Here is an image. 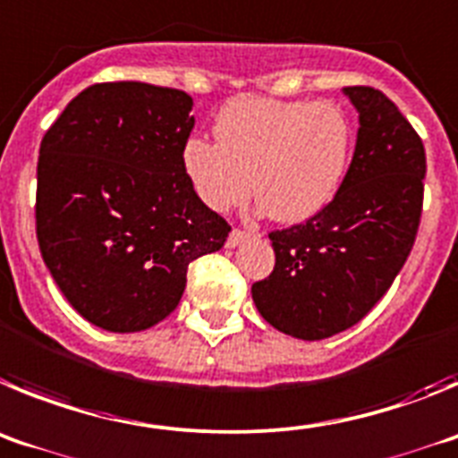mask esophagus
Segmentation results:
<instances>
[{"label": "esophagus", "instance_id": "obj_1", "mask_svg": "<svg viewBox=\"0 0 458 458\" xmlns=\"http://www.w3.org/2000/svg\"><path fill=\"white\" fill-rule=\"evenodd\" d=\"M255 230H244V228H233V233H230L228 237V246L233 249V246H237L239 242H244L246 237H253Z\"/></svg>", "mask_w": 458, "mask_h": 458}]
</instances>
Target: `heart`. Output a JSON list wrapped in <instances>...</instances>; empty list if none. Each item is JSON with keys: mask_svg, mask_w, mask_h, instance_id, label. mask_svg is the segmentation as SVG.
Returning a JSON list of instances; mask_svg holds the SVG:
<instances>
[{"mask_svg": "<svg viewBox=\"0 0 458 458\" xmlns=\"http://www.w3.org/2000/svg\"><path fill=\"white\" fill-rule=\"evenodd\" d=\"M216 143L191 139L184 171L199 199L228 212L255 191L271 219L299 224L340 189L353 130L333 102L239 98L214 123Z\"/></svg>", "mask_w": 458, "mask_h": 458, "instance_id": "1", "label": "heart"}]
</instances>
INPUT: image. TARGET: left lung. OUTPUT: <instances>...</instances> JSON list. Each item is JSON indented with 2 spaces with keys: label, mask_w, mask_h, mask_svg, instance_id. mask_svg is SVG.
I'll return each instance as SVG.
<instances>
[{
  "label": "left lung",
  "mask_w": 458,
  "mask_h": 458,
  "mask_svg": "<svg viewBox=\"0 0 458 458\" xmlns=\"http://www.w3.org/2000/svg\"><path fill=\"white\" fill-rule=\"evenodd\" d=\"M344 93L360 114L347 175L321 212L271 230L274 271L250 287L259 315L299 340H324L368 315L409 259L422 216L420 134L378 89Z\"/></svg>",
  "instance_id": "8db88e82"
}]
</instances>
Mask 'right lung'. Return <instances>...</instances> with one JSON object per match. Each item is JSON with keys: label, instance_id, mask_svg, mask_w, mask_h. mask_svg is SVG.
Returning <instances> with one entry per match:
<instances>
[{"label": "right lung", "instance_id": "right-lung-1", "mask_svg": "<svg viewBox=\"0 0 458 458\" xmlns=\"http://www.w3.org/2000/svg\"><path fill=\"white\" fill-rule=\"evenodd\" d=\"M189 111L184 90L102 81L40 141V255L70 306L105 331H146L171 315L189 265L228 239L230 224L184 171Z\"/></svg>", "mask_w": 458, "mask_h": 458}]
</instances>
